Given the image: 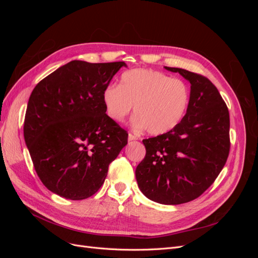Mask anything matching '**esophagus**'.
<instances>
[{"label": "esophagus", "instance_id": "obj_1", "mask_svg": "<svg viewBox=\"0 0 258 258\" xmlns=\"http://www.w3.org/2000/svg\"><path fill=\"white\" fill-rule=\"evenodd\" d=\"M135 140H138V138H137L135 135H132V134H129V135H128V141H129V142L135 141Z\"/></svg>", "mask_w": 258, "mask_h": 258}]
</instances>
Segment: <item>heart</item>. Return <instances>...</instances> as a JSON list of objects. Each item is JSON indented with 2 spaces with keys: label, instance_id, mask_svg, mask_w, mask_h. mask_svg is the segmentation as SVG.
<instances>
[{
  "label": "heart",
  "instance_id": "heart-1",
  "mask_svg": "<svg viewBox=\"0 0 258 258\" xmlns=\"http://www.w3.org/2000/svg\"><path fill=\"white\" fill-rule=\"evenodd\" d=\"M190 93L185 82L158 71L134 69L121 74L119 85L102 92L105 112L121 122L135 112L134 123L152 136L165 135L177 127L188 110Z\"/></svg>",
  "mask_w": 258,
  "mask_h": 258
}]
</instances>
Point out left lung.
<instances>
[{
	"label": "left lung",
	"instance_id": "left-lung-1",
	"mask_svg": "<svg viewBox=\"0 0 258 258\" xmlns=\"http://www.w3.org/2000/svg\"><path fill=\"white\" fill-rule=\"evenodd\" d=\"M190 83L189 106L177 127L143 140L144 159L136 169L139 188L161 205L198 198L213 184L228 158L229 112L207 77L165 67Z\"/></svg>",
	"mask_w": 258,
	"mask_h": 258
}]
</instances>
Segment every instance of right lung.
Here are the masks:
<instances>
[{
    "instance_id": "right-lung-1",
    "label": "right lung",
    "mask_w": 258,
    "mask_h": 258,
    "mask_svg": "<svg viewBox=\"0 0 258 258\" xmlns=\"http://www.w3.org/2000/svg\"><path fill=\"white\" fill-rule=\"evenodd\" d=\"M123 61L73 60L38 83L31 93L23 135L42 183L66 199L96 194L128 134L105 113L102 92Z\"/></svg>"
}]
</instances>
